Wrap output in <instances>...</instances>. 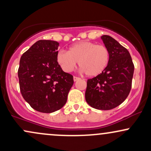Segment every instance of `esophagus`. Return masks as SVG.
I'll return each mask as SVG.
<instances>
[{
  "mask_svg": "<svg viewBox=\"0 0 151 151\" xmlns=\"http://www.w3.org/2000/svg\"><path fill=\"white\" fill-rule=\"evenodd\" d=\"M73 79H74V81H78V80H79V79H80V78H79V77H75V76H74Z\"/></svg>",
  "mask_w": 151,
  "mask_h": 151,
  "instance_id": "obj_1",
  "label": "esophagus"
}]
</instances>
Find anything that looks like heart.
Listing matches in <instances>:
<instances>
[{
	"mask_svg": "<svg viewBox=\"0 0 151 151\" xmlns=\"http://www.w3.org/2000/svg\"><path fill=\"white\" fill-rule=\"evenodd\" d=\"M56 60L66 72L73 71L79 62L82 72L90 77H96L101 74L108 66L110 51L103 45L85 41L71 46L68 52L60 50L57 53Z\"/></svg>",
	"mask_w": 151,
	"mask_h": 151,
	"instance_id": "obj_1",
	"label": "heart"
}]
</instances>
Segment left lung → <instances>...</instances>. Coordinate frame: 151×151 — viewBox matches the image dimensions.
<instances>
[{
	"label": "left lung",
	"instance_id": "obj_1",
	"mask_svg": "<svg viewBox=\"0 0 151 151\" xmlns=\"http://www.w3.org/2000/svg\"><path fill=\"white\" fill-rule=\"evenodd\" d=\"M110 51V61L99 75L89 79L85 92L87 104L99 110H110L122 104L129 96L134 72L129 52L109 35H102Z\"/></svg>",
	"mask_w": 151,
	"mask_h": 151
}]
</instances>
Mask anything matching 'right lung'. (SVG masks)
I'll list each match as a JSON object with an SVG mask.
<instances>
[{
	"label": "right lung",
	"instance_id": "add662e5",
	"mask_svg": "<svg viewBox=\"0 0 151 151\" xmlns=\"http://www.w3.org/2000/svg\"><path fill=\"white\" fill-rule=\"evenodd\" d=\"M59 43L38 40L20 58L18 71L22 97L35 110L52 113L65 106L74 84L73 76L56 60Z\"/></svg>",
	"mask_w": 151,
	"mask_h": 151
}]
</instances>
